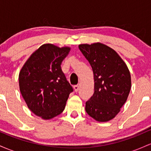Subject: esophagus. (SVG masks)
<instances>
[{"mask_svg": "<svg viewBox=\"0 0 151 151\" xmlns=\"http://www.w3.org/2000/svg\"><path fill=\"white\" fill-rule=\"evenodd\" d=\"M73 88H74V91H75V92L77 93L78 91L79 86H73Z\"/></svg>", "mask_w": 151, "mask_h": 151, "instance_id": "34e87169", "label": "esophagus"}]
</instances>
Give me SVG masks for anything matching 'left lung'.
Masks as SVG:
<instances>
[{
  "label": "left lung",
  "instance_id": "left-lung-1",
  "mask_svg": "<svg viewBox=\"0 0 151 151\" xmlns=\"http://www.w3.org/2000/svg\"><path fill=\"white\" fill-rule=\"evenodd\" d=\"M78 48L93 72L94 93L86 103V113L97 121H110L129 95L130 71L118 54L104 44H81Z\"/></svg>",
  "mask_w": 151,
  "mask_h": 151
}]
</instances>
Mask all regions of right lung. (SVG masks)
<instances>
[{"label":"right lung","instance_id":"add662e5","mask_svg":"<svg viewBox=\"0 0 151 151\" xmlns=\"http://www.w3.org/2000/svg\"><path fill=\"white\" fill-rule=\"evenodd\" d=\"M69 51L68 47L44 44L30 55L19 73L23 99L30 111L43 119L60 114L73 91L60 66Z\"/></svg>","mask_w":151,"mask_h":151}]
</instances>
